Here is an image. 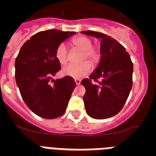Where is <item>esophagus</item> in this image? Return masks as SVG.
Masks as SVG:
<instances>
[{"mask_svg": "<svg viewBox=\"0 0 156 156\" xmlns=\"http://www.w3.org/2000/svg\"><path fill=\"white\" fill-rule=\"evenodd\" d=\"M75 82H76V85H80V84L81 80H79V79H76L75 80Z\"/></svg>", "mask_w": 156, "mask_h": 156, "instance_id": "esophagus-1", "label": "esophagus"}]
</instances>
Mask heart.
<instances>
[{"instance_id": "1", "label": "heart", "mask_w": 156, "mask_h": 156, "mask_svg": "<svg viewBox=\"0 0 156 156\" xmlns=\"http://www.w3.org/2000/svg\"><path fill=\"white\" fill-rule=\"evenodd\" d=\"M72 44L77 49L82 51L80 62L79 65H69L62 70V75L70 76L75 79H80L88 75L91 71V66L88 62H83L87 59L92 64L99 62L101 57L100 49L93 47V41L89 37L84 36H78L72 40ZM55 57L61 65H65L68 62V50L64 43L59 44L55 51Z\"/></svg>"}]
</instances>
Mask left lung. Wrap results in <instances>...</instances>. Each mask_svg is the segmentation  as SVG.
I'll return each instance as SVG.
<instances>
[{
	"label": "left lung",
	"instance_id": "left-lung-1",
	"mask_svg": "<svg viewBox=\"0 0 156 156\" xmlns=\"http://www.w3.org/2000/svg\"><path fill=\"white\" fill-rule=\"evenodd\" d=\"M81 33L101 39L100 63L89 78L81 81L86 89L87 113L94 119L110 118L119 113L127 100L133 85V62L126 48L110 36L94 31Z\"/></svg>",
	"mask_w": 156,
	"mask_h": 156
}]
</instances>
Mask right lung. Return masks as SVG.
<instances>
[{
	"mask_svg": "<svg viewBox=\"0 0 156 156\" xmlns=\"http://www.w3.org/2000/svg\"><path fill=\"white\" fill-rule=\"evenodd\" d=\"M75 34L58 30L39 32L25 42L16 57V80L22 98L33 112L44 119H55L65 113L76 87L73 77L52 80L61 69L56 48Z\"/></svg>",
	"mask_w": 156,
	"mask_h": 156,
	"instance_id": "1",
	"label": "right lung"
}]
</instances>
